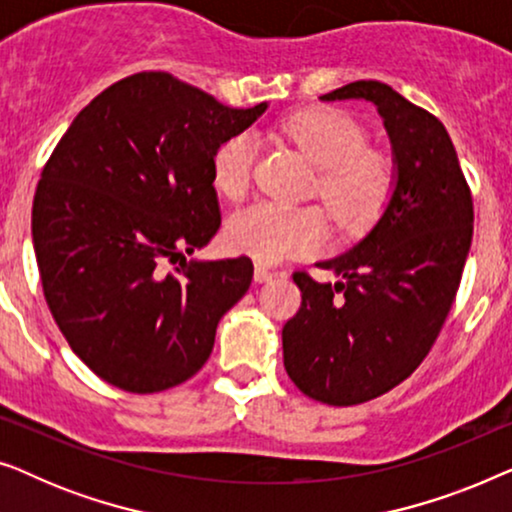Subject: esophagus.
Masks as SVG:
<instances>
[{
    "instance_id": "34e87169",
    "label": "esophagus",
    "mask_w": 512,
    "mask_h": 512,
    "mask_svg": "<svg viewBox=\"0 0 512 512\" xmlns=\"http://www.w3.org/2000/svg\"><path fill=\"white\" fill-rule=\"evenodd\" d=\"M275 275H277L275 270H270L268 265H261V263H258V265H256V270H254V279H256L258 284H263V282H272V277H275Z\"/></svg>"
}]
</instances>
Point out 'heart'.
Masks as SVG:
<instances>
[{
  "mask_svg": "<svg viewBox=\"0 0 512 512\" xmlns=\"http://www.w3.org/2000/svg\"><path fill=\"white\" fill-rule=\"evenodd\" d=\"M282 132L319 165L317 195L335 223L361 233L380 221L394 200L398 165L389 151L368 144V130L354 116L331 107H310L286 118ZM256 139L235 132L223 139L212 158L216 191L242 200L254 181ZM328 237V221L319 207H289L256 202L228 223V240L258 261H282L317 251Z\"/></svg>",
  "mask_w": 512,
  "mask_h": 512,
  "instance_id": "1",
  "label": "heart"
}]
</instances>
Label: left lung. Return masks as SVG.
Instances as JSON below:
<instances>
[{
    "instance_id": "left-lung-1",
    "label": "left lung",
    "mask_w": 512,
    "mask_h": 512,
    "mask_svg": "<svg viewBox=\"0 0 512 512\" xmlns=\"http://www.w3.org/2000/svg\"><path fill=\"white\" fill-rule=\"evenodd\" d=\"M321 100L375 104L398 186L354 249L319 263L338 282L293 272L303 303L282 328L284 368L314 401L359 405L408 380L431 352L471 249L473 198L445 125L387 83L354 81Z\"/></svg>"
}]
</instances>
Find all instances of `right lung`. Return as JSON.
Segmentation results:
<instances>
[{
	"label": "right lung",
	"instance_id": "obj_1",
	"mask_svg": "<svg viewBox=\"0 0 512 512\" xmlns=\"http://www.w3.org/2000/svg\"><path fill=\"white\" fill-rule=\"evenodd\" d=\"M268 104L233 109L139 72L79 111L46 160L32 242L55 324L104 382L156 394L205 366L251 258L186 261L221 226L212 158Z\"/></svg>",
	"mask_w": 512,
	"mask_h": 512
}]
</instances>
